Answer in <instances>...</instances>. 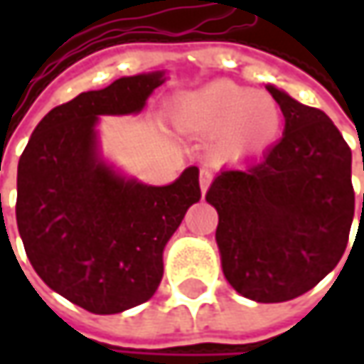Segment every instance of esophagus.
<instances>
[{"label": "esophagus", "instance_id": "1", "mask_svg": "<svg viewBox=\"0 0 364 364\" xmlns=\"http://www.w3.org/2000/svg\"><path fill=\"white\" fill-rule=\"evenodd\" d=\"M210 182H213V172H210L208 168H203V170H200V190H203V194L208 190Z\"/></svg>", "mask_w": 364, "mask_h": 364}]
</instances>
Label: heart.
Listing matches in <instances>:
<instances>
[{
	"label": "heart",
	"mask_w": 364,
	"mask_h": 364,
	"mask_svg": "<svg viewBox=\"0 0 364 364\" xmlns=\"http://www.w3.org/2000/svg\"><path fill=\"white\" fill-rule=\"evenodd\" d=\"M174 119L190 133L217 135V151L223 158H241L272 146L282 132L284 113L265 92L215 80L184 95L176 103Z\"/></svg>",
	"instance_id": "heart-1"
}]
</instances>
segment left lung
I'll return each instance as SVG.
<instances>
[{"instance_id":"1","label":"left lung","mask_w":364,"mask_h":364,"mask_svg":"<svg viewBox=\"0 0 364 364\" xmlns=\"http://www.w3.org/2000/svg\"><path fill=\"white\" fill-rule=\"evenodd\" d=\"M284 137L243 170H223L206 192L218 213L227 282L261 304L287 301L343 257L355 217L353 154L330 117L267 85ZM364 170V161H363Z\"/></svg>"}]
</instances>
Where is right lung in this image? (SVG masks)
<instances>
[{
  "label": "right lung",
  "mask_w": 364,
  "mask_h": 364,
  "mask_svg": "<svg viewBox=\"0 0 364 364\" xmlns=\"http://www.w3.org/2000/svg\"><path fill=\"white\" fill-rule=\"evenodd\" d=\"M164 80V73L123 77L54 107L18 164L26 255L50 289L92 314H119L156 294L164 247L200 200L196 166L168 186H147L99 156V115L139 113Z\"/></svg>",
  "instance_id": "1"
}]
</instances>
